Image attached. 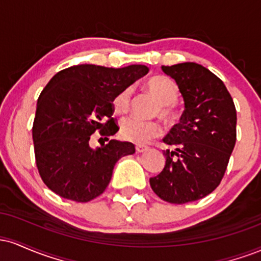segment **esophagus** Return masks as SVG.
I'll return each mask as SVG.
<instances>
[{"mask_svg":"<svg viewBox=\"0 0 261 261\" xmlns=\"http://www.w3.org/2000/svg\"><path fill=\"white\" fill-rule=\"evenodd\" d=\"M148 151V147L147 146H141V145H137L136 146V152L137 153H143V152Z\"/></svg>","mask_w":261,"mask_h":261,"instance_id":"esophagus-1","label":"esophagus"}]
</instances>
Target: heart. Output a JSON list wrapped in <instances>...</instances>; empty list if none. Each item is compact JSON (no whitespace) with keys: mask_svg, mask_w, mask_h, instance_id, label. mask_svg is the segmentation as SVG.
Returning a JSON list of instances; mask_svg holds the SVG:
<instances>
[{"mask_svg":"<svg viewBox=\"0 0 261 261\" xmlns=\"http://www.w3.org/2000/svg\"><path fill=\"white\" fill-rule=\"evenodd\" d=\"M146 89L161 104L160 114L162 118L170 120L173 118L172 106L179 97L178 87L172 80L164 76H153L146 82ZM131 89L125 88L118 93L113 99V109L118 114L125 113L130 106ZM161 125L157 121H143L136 118H126L120 124V135L124 140L134 143H145L151 139L160 136Z\"/></svg>","mask_w":261,"mask_h":261,"instance_id":"1","label":"heart"}]
</instances>
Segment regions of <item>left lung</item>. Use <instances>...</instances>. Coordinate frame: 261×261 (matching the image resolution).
Returning <instances> with one entry per match:
<instances>
[{
    "label": "left lung",
    "instance_id": "8db88e82",
    "mask_svg": "<svg viewBox=\"0 0 261 261\" xmlns=\"http://www.w3.org/2000/svg\"><path fill=\"white\" fill-rule=\"evenodd\" d=\"M162 71L176 82L185 109L163 139L174 151H164V168L149 184L167 202L196 201L222 180L236 145V107L222 81L201 65L182 62Z\"/></svg>",
    "mask_w": 261,
    "mask_h": 261
}]
</instances>
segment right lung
Returning a JSON list of instances; mask_svg holds the SVG:
<instances>
[{
    "label": "right lung",
    "instance_id": "obj_1",
    "mask_svg": "<svg viewBox=\"0 0 261 261\" xmlns=\"http://www.w3.org/2000/svg\"><path fill=\"white\" fill-rule=\"evenodd\" d=\"M148 72L145 65L122 68L77 65L60 71L39 95L33 124L37 167L50 190L64 199L88 202L104 193L131 142L110 140L92 148V134L108 139L119 127L112 118L119 92Z\"/></svg>",
    "mask_w": 261,
    "mask_h": 261
}]
</instances>
